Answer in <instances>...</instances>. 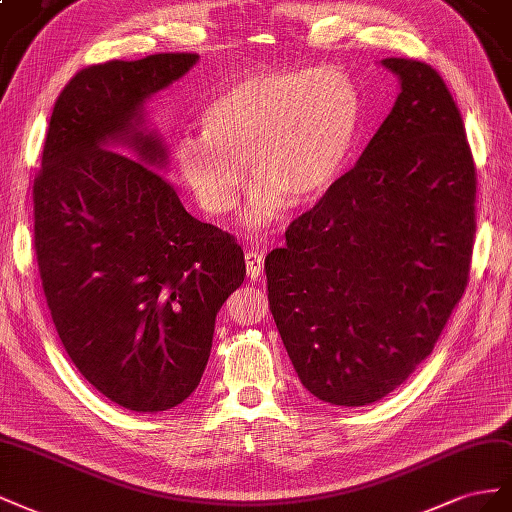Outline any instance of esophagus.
<instances>
[{"instance_id":"obj_1","label":"esophagus","mask_w":512,"mask_h":512,"mask_svg":"<svg viewBox=\"0 0 512 512\" xmlns=\"http://www.w3.org/2000/svg\"><path fill=\"white\" fill-rule=\"evenodd\" d=\"M244 264H246V272L251 276V281H257L261 274H264V255L255 248H248L244 253Z\"/></svg>"}]
</instances>
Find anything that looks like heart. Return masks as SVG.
<instances>
[{"label":"heart","instance_id":"1","mask_svg":"<svg viewBox=\"0 0 512 512\" xmlns=\"http://www.w3.org/2000/svg\"><path fill=\"white\" fill-rule=\"evenodd\" d=\"M360 111L354 79L337 66L253 72L210 102L203 133L175 139V160L214 216L236 208L248 167L257 180L244 218L264 227L283 214L287 197L313 201L337 182Z\"/></svg>","mask_w":512,"mask_h":512}]
</instances>
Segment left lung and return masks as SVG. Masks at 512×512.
Returning a JSON list of instances; mask_svg holds the SVG:
<instances>
[{"mask_svg": "<svg viewBox=\"0 0 512 512\" xmlns=\"http://www.w3.org/2000/svg\"><path fill=\"white\" fill-rule=\"evenodd\" d=\"M382 66L401 81L390 115L264 266L302 386L343 407L386 397L433 352L476 233V165L444 79L405 57Z\"/></svg>", "mask_w": 512, "mask_h": 512, "instance_id": "left-lung-1", "label": "left lung"}]
</instances>
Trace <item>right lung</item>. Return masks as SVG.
Wrapping results in <instances>:
<instances>
[{"instance_id": "obj_1", "label": "right lung", "mask_w": 512, "mask_h": 512, "mask_svg": "<svg viewBox=\"0 0 512 512\" xmlns=\"http://www.w3.org/2000/svg\"><path fill=\"white\" fill-rule=\"evenodd\" d=\"M197 53L79 70L57 96L34 178V248L60 341L113 403L165 412L206 369L216 313L244 281L231 233L188 214L143 102Z\"/></svg>"}]
</instances>
